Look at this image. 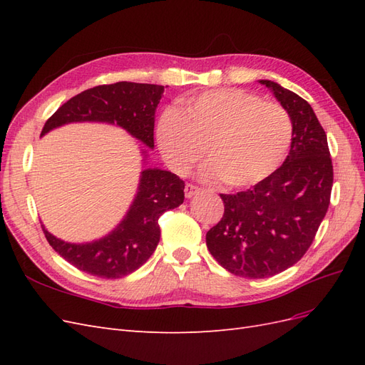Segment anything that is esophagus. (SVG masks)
Masks as SVG:
<instances>
[{"label":"esophagus","instance_id":"1","mask_svg":"<svg viewBox=\"0 0 365 365\" xmlns=\"http://www.w3.org/2000/svg\"><path fill=\"white\" fill-rule=\"evenodd\" d=\"M200 187H197V185H193V184H185V189H184V192H185V197H189V200H190V197H193L195 195H197V193H200Z\"/></svg>","mask_w":365,"mask_h":365}]
</instances>
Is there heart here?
<instances>
[{"label":"heart","mask_w":365,"mask_h":365,"mask_svg":"<svg viewBox=\"0 0 365 365\" xmlns=\"http://www.w3.org/2000/svg\"><path fill=\"white\" fill-rule=\"evenodd\" d=\"M291 140L292 121L283 106L235 88L181 98L157 126L160 152L172 170L189 172L205 149L204 175L228 187L263 181L282 164Z\"/></svg>","instance_id":"obj_1"}]
</instances>
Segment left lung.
I'll use <instances>...</instances> for the list:
<instances>
[{
  "mask_svg": "<svg viewBox=\"0 0 365 365\" xmlns=\"http://www.w3.org/2000/svg\"><path fill=\"white\" fill-rule=\"evenodd\" d=\"M260 83L291 117L289 155L252 189L220 195L224 216L205 236L220 267L247 279L271 277L304 256L327 213L334 184L327 137L312 106L272 81Z\"/></svg>",
  "mask_w": 365,
  "mask_h": 365,
  "instance_id": "8db88e82",
  "label": "left lung"
}]
</instances>
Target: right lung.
I'll list each match as a JSON object with an SVG mask.
<instances>
[{
    "label": "right lung",
    "mask_w": 365,
    "mask_h": 365,
    "mask_svg": "<svg viewBox=\"0 0 365 365\" xmlns=\"http://www.w3.org/2000/svg\"><path fill=\"white\" fill-rule=\"evenodd\" d=\"M163 93L161 85L134 82L90 88L63 103L46 121L41 135L73 121H105L153 148L155 109ZM182 202L184 181L180 176L146 169L141 172L138 192L125 219L108 236L90 244H68L43 225L42 231L51 248L77 269L102 279H121L148 262L160 242V216Z\"/></svg>",
    "instance_id": "add662e5"
}]
</instances>
